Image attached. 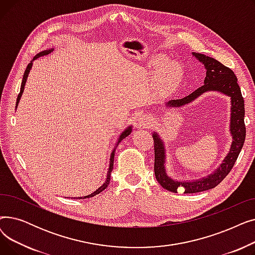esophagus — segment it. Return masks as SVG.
Listing matches in <instances>:
<instances>
[{"instance_id": "obj_1", "label": "esophagus", "mask_w": 255, "mask_h": 255, "mask_svg": "<svg viewBox=\"0 0 255 255\" xmlns=\"http://www.w3.org/2000/svg\"><path fill=\"white\" fill-rule=\"evenodd\" d=\"M150 122H151L150 117L145 116V115H144V116H140L139 119H138V125H140V126L148 125Z\"/></svg>"}]
</instances>
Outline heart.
Instances as JSON below:
<instances>
[{"instance_id":"obj_1","label":"heart","mask_w":255,"mask_h":255,"mask_svg":"<svg viewBox=\"0 0 255 255\" xmlns=\"http://www.w3.org/2000/svg\"><path fill=\"white\" fill-rule=\"evenodd\" d=\"M164 57H155L151 61V66L154 69H160L155 78L156 87L161 92L169 93L181 83L183 69L177 62L169 61L167 63Z\"/></svg>"}]
</instances>
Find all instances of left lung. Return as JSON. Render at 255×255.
Returning a JSON list of instances; mask_svg holds the SVG:
<instances>
[{"label": "left lung", "instance_id": "1", "mask_svg": "<svg viewBox=\"0 0 255 255\" xmlns=\"http://www.w3.org/2000/svg\"><path fill=\"white\" fill-rule=\"evenodd\" d=\"M192 56L205 66L206 77L204 86L195 90L190 95L182 99L169 100L165 103L167 109L171 107H183L186 104L193 102L196 98L202 96L207 92H219L231 98V121H230V134L233 138L229 153L222 160V163L207 177L196 180L180 181L170 177L166 170V149L163 139L155 131L152 133L154 138L155 150V163L154 171L158 183L164 189L177 193L184 191V193L202 192L216 187L232 170L236 160L243 148L246 136V128L244 124L245 107L242 93L238 85L236 74L229 67L224 66L214 58L208 57L199 52H192Z\"/></svg>", "mask_w": 255, "mask_h": 255}]
</instances>
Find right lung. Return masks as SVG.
I'll use <instances>...</instances> for the list:
<instances>
[{
    "label": "right lung",
    "mask_w": 255,
    "mask_h": 255,
    "mask_svg": "<svg viewBox=\"0 0 255 255\" xmlns=\"http://www.w3.org/2000/svg\"><path fill=\"white\" fill-rule=\"evenodd\" d=\"M53 50V48H49V49H46V50H43V51H40L39 53H37V55L33 58V60L29 63V65H28V67H26V69H25V71H24V73H23V76H22V82H21V86H20V92H19V94H18V96H17V100H16V107L18 106V103H19V100H20V98H21V96H22V93H23V90H24V86H25V83H26V79H28V76H29V73H30V71H31V69H32V66H33V62L35 61V60H37V59H39L40 57H43V56H46V55H48V53H50L51 51ZM132 132V126H128L122 133H121L120 134V136H119V138H118V140H117V142H116V146L114 148V150L112 151V154H111V158H110V165H109V171H107V176H106V180H105V182L99 187V188L96 190V191H94L93 193H91V194H89V195H85V196H78V197H71V198H75V199H83V198H88V197H92V196H95L96 194H99L100 192H102L107 186H109V184H110V181H111V172H112V170H113V167H114V158H115V152H116V149H117V145L122 141L124 138H126L130 133ZM70 198V197H69Z\"/></svg>",
    "instance_id": "obj_1"
}]
</instances>
